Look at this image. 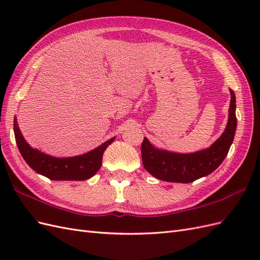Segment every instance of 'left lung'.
<instances>
[{
	"label": "left lung",
	"mask_w": 260,
	"mask_h": 260,
	"mask_svg": "<svg viewBox=\"0 0 260 260\" xmlns=\"http://www.w3.org/2000/svg\"><path fill=\"white\" fill-rule=\"evenodd\" d=\"M229 118L225 129L220 138L208 148L194 153L181 154L159 149L144 138L141 153L144 168L153 177L167 182L190 183L215 171L229 152L237 130L235 116V94L230 89Z\"/></svg>",
	"instance_id": "obj_1"
}]
</instances>
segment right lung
Masks as SVG:
<instances>
[{
  "label": "right lung",
  "instance_id": "right-lung-1",
  "mask_svg": "<svg viewBox=\"0 0 260 260\" xmlns=\"http://www.w3.org/2000/svg\"><path fill=\"white\" fill-rule=\"evenodd\" d=\"M14 133L25 161L37 174L55 181H83L92 178L102 166L105 149L115 141V138H112L88 153L60 158L31 147L22 137L16 118L14 119Z\"/></svg>",
  "mask_w": 260,
  "mask_h": 260
}]
</instances>
